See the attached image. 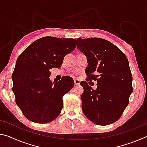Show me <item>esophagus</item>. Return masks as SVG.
<instances>
[{"label":"esophagus","instance_id":"esophagus-1","mask_svg":"<svg viewBox=\"0 0 147 147\" xmlns=\"http://www.w3.org/2000/svg\"><path fill=\"white\" fill-rule=\"evenodd\" d=\"M74 84H75L76 86H77V85H80V81L78 79H74Z\"/></svg>","mask_w":147,"mask_h":147}]
</instances>
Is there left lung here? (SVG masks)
I'll list each match as a JSON object with an SVG mask.
<instances>
[{
  "label": "left lung",
  "instance_id": "8db88e82",
  "mask_svg": "<svg viewBox=\"0 0 147 147\" xmlns=\"http://www.w3.org/2000/svg\"><path fill=\"white\" fill-rule=\"evenodd\" d=\"M77 49L88 59L86 81H82L84 92L82 108L89 120L106 126L118 121L129 103L133 91L132 76L126 56L117 47L104 39H77ZM96 81L93 90L87 81Z\"/></svg>",
  "mask_w": 147,
  "mask_h": 147
}]
</instances>
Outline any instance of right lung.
I'll return each instance as SVG.
<instances>
[{"instance_id":"right-lung-1","label":"right lung","mask_w":147,"mask_h":147,"mask_svg":"<svg viewBox=\"0 0 147 147\" xmlns=\"http://www.w3.org/2000/svg\"><path fill=\"white\" fill-rule=\"evenodd\" d=\"M74 39L47 36L33 42L17 59L12 74L17 105L28 120L48 123L58 117L63 108V96L74 86L73 79L63 76L50 80V69L60 68L65 55L76 48Z\"/></svg>"}]
</instances>
